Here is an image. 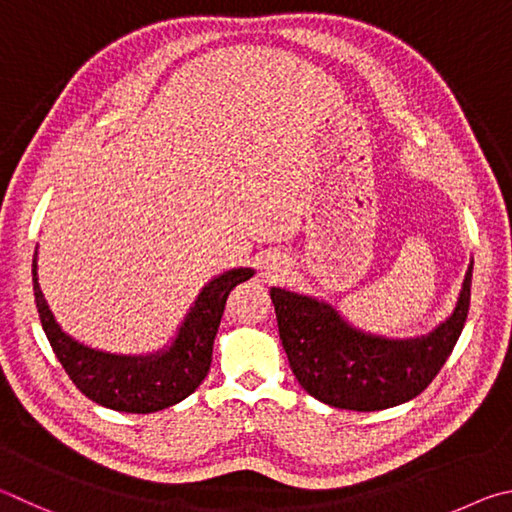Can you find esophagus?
Returning a JSON list of instances; mask_svg holds the SVG:
<instances>
[{"label": "esophagus", "instance_id": "1", "mask_svg": "<svg viewBox=\"0 0 512 512\" xmlns=\"http://www.w3.org/2000/svg\"><path fill=\"white\" fill-rule=\"evenodd\" d=\"M263 274L265 279H279L281 274H285V265L279 261V258H272V261L265 263Z\"/></svg>", "mask_w": 512, "mask_h": 512}]
</instances>
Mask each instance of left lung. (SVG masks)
<instances>
[{"mask_svg":"<svg viewBox=\"0 0 512 512\" xmlns=\"http://www.w3.org/2000/svg\"><path fill=\"white\" fill-rule=\"evenodd\" d=\"M472 263L450 319L420 339L364 335L317 299L272 288L279 335L294 378L337 409L380 411L423 393L450 357L470 310Z\"/></svg>","mask_w":512,"mask_h":512,"instance_id":"obj_1","label":"left lung"}]
</instances>
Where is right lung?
<instances>
[{
  "label": "right lung",
  "mask_w": 512,
  "mask_h": 512,
  "mask_svg": "<svg viewBox=\"0 0 512 512\" xmlns=\"http://www.w3.org/2000/svg\"><path fill=\"white\" fill-rule=\"evenodd\" d=\"M38 256V251H35ZM33 258V294L40 321L53 353L76 384L96 405L125 414H152L177 405L200 387L211 366L213 339L218 333L229 292L254 276L251 270H231L213 279L200 292L179 335L164 353L150 357H121L98 353L62 333L38 283Z\"/></svg>",
  "instance_id": "add662e5"
}]
</instances>
